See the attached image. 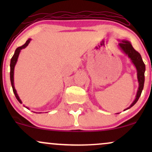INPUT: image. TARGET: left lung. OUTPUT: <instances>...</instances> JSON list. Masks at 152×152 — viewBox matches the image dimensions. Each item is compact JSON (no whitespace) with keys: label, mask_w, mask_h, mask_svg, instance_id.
<instances>
[{"label":"left lung","mask_w":152,"mask_h":152,"mask_svg":"<svg viewBox=\"0 0 152 152\" xmlns=\"http://www.w3.org/2000/svg\"><path fill=\"white\" fill-rule=\"evenodd\" d=\"M118 46L121 51L126 54L127 56L131 59L132 62L133 63L134 66L136 67V69H137V71L138 83H139V88H138L136 98L134 99V102H132V104L128 108L124 109V111H126V110L132 107L137 102L139 97H140L143 88H144V72H145L146 68L145 64L143 61L140 53L134 49L129 41H126V40H121V41H120V43H118Z\"/></svg>","instance_id":"obj_1"}]
</instances>
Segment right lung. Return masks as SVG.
<instances>
[{"label": "right lung", "instance_id": "add662e5", "mask_svg": "<svg viewBox=\"0 0 152 152\" xmlns=\"http://www.w3.org/2000/svg\"><path fill=\"white\" fill-rule=\"evenodd\" d=\"M31 38H28V39L27 40V41L26 42L25 44L23 45L22 46L18 47V48H17L16 49H15L14 55H13V57H12L11 60H10V82H11V86H12V88H13V93H14L15 97H16V99H17V100H18V102L20 103V104H22V102H21V100L20 99V98H19L18 94H17V91H16V90H15V86H14V77H13V76H14V69H15V64H16V63H17V61H18V58L19 54H20V50H21L23 48H25L26 47H27L28 45L29 44V43L31 42ZM26 108L28 109V107H26Z\"/></svg>", "mask_w": 152, "mask_h": 152}]
</instances>
